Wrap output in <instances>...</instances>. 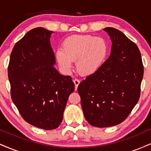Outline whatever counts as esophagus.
Returning a JSON list of instances; mask_svg holds the SVG:
<instances>
[{
	"label": "esophagus",
	"instance_id": "esophagus-1",
	"mask_svg": "<svg viewBox=\"0 0 151 151\" xmlns=\"http://www.w3.org/2000/svg\"><path fill=\"white\" fill-rule=\"evenodd\" d=\"M73 81L74 83V85H75V90H77L78 86H79V83H80V80H79V79H74Z\"/></svg>",
	"mask_w": 151,
	"mask_h": 151
}]
</instances>
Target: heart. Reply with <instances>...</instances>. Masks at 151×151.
I'll return each mask as SVG.
<instances>
[{
	"label": "heart",
	"mask_w": 151,
	"mask_h": 151,
	"mask_svg": "<svg viewBox=\"0 0 151 151\" xmlns=\"http://www.w3.org/2000/svg\"><path fill=\"white\" fill-rule=\"evenodd\" d=\"M109 52L106 41L91 35H73L65 38L61 50L56 52V60L60 68L70 72L72 62L75 61L77 72L81 75H91L104 62Z\"/></svg>",
	"instance_id": "1"
}]
</instances>
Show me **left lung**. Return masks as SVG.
Wrapping results in <instances>:
<instances>
[{
  "label": "left lung",
  "mask_w": 151,
  "mask_h": 151,
  "mask_svg": "<svg viewBox=\"0 0 151 151\" xmlns=\"http://www.w3.org/2000/svg\"><path fill=\"white\" fill-rule=\"evenodd\" d=\"M104 30L112 42L110 56L77 88L84 117L100 128L118 125L129 116L139 100L143 77L136 43L114 27Z\"/></svg>",
  "instance_id": "obj_1"
}]
</instances>
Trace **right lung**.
<instances>
[{
    "label": "right lung",
    "mask_w": 151,
    "mask_h": 151,
    "mask_svg": "<svg viewBox=\"0 0 151 151\" xmlns=\"http://www.w3.org/2000/svg\"><path fill=\"white\" fill-rule=\"evenodd\" d=\"M52 33L43 27L27 32L15 43L8 67L10 95L19 113L26 122L45 130L60 125L74 90L72 77L61 75L54 67Z\"/></svg>",
    "instance_id": "1"
}]
</instances>
